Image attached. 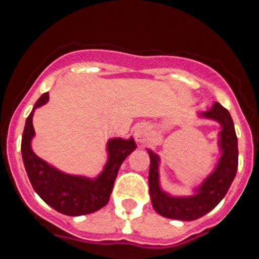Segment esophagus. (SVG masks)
I'll return each instance as SVG.
<instances>
[{
    "mask_svg": "<svg viewBox=\"0 0 259 259\" xmlns=\"http://www.w3.org/2000/svg\"><path fill=\"white\" fill-rule=\"evenodd\" d=\"M134 136H136V141L139 143L146 142L150 136H151V132H150V127H148L147 123L141 122L138 123L134 129Z\"/></svg>",
    "mask_w": 259,
    "mask_h": 259,
    "instance_id": "obj_1",
    "label": "esophagus"
}]
</instances>
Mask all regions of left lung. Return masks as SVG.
Segmentation results:
<instances>
[{
    "label": "left lung",
    "instance_id": "obj_1",
    "mask_svg": "<svg viewBox=\"0 0 259 259\" xmlns=\"http://www.w3.org/2000/svg\"><path fill=\"white\" fill-rule=\"evenodd\" d=\"M199 117L220 123L222 130L219 133V150L222 151V155L215 169L203 180L201 185L194 189L193 195L175 197L164 192L160 188V177H159L160 157L151 150H147L150 155L148 188H150L152 207L164 218L184 220V222L202 218L210 212L213 207H217L218 203L223 199L237 172V137L229 112L219 103H213L208 111L199 113Z\"/></svg>",
    "mask_w": 259,
    "mask_h": 259
}]
</instances>
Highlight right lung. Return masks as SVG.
I'll use <instances>...</instances> for the list:
<instances>
[{
  "mask_svg": "<svg viewBox=\"0 0 259 259\" xmlns=\"http://www.w3.org/2000/svg\"><path fill=\"white\" fill-rule=\"evenodd\" d=\"M48 100V92L40 96L24 125L21 150L27 176L39 197L58 212L69 217L95 212L104 207L109 201L118 169L127 155L136 150V141L133 137L129 139H109L107 143L108 160L103 172L96 179L61 172L40 159L31 147V141L35 136L32 125L33 112L36 108L47 104Z\"/></svg>",
  "mask_w": 259,
  "mask_h": 259,
  "instance_id": "right-lung-1",
  "label": "right lung"
}]
</instances>
